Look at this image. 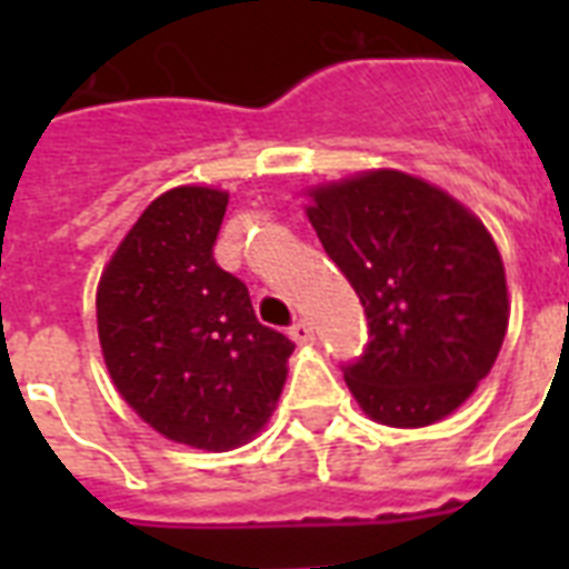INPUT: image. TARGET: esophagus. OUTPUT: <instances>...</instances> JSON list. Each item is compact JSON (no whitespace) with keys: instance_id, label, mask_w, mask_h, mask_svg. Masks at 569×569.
<instances>
[{"instance_id":"1","label":"esophagus","mask_w":569,"mask_h":569,"mask_svg":"<svg viewBox=\"0 0 569 569\" xmlns=\"http://www.w3.org/2000/svg\"><path fill=\"white\" fill-rule=\"evenodd\" d=\"M289 337H292L298 346H310L312 339H316V328H312L307 319H298L292 328H289Z\"/></svg>"}]
</instances>
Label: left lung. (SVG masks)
<instances>
[{
	"instance_id": "8db88e82",
	"label": "left lung",
	"mask_w": 569,
	"mask_h": 569,
	"mask_svg": "<svg viewBox=\"0 0 569 569\" xmlns=\"http://www.w3.org/2000/svg\"><path fill=\"white\" fill-rule=\"evenodd\" d=\"M321 244L363 303L369 339L342 366L375 422L422 428L487 378L508 330L502 257L446 191L372 171L312 191Z\"/></svg>"
}]
</instances>
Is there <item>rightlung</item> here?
I'll return each instance as SVG.
<instances>
[{
  "instance_id": "1",
  "label": "right lung",
  "mask_w": 569,
  "mask_h": 569,
  "mask_svg": "<svg viewBox=\"0 0 569 569\" xmlns=\"http://www.w3.org/2000/svg\"><path fill=\"white\" fill-rule=\"evenodd\" d=\"M227 194L164 191L120 241L97 328L127 405L168 440L227 451L268 422L292 339L259 325L248 286L214 262Z\"/></svg>"
}]
</instances>
